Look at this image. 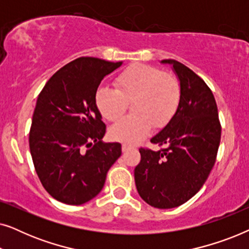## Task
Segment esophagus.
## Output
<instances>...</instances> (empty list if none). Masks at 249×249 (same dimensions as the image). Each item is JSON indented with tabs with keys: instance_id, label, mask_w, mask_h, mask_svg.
Segmentation results:
<instances>
[{
	"instance_id": "esophagus-1",
	"label": "esophagus",
	"mask_w": 249,
	"mask_h": 249,
	"mask_svg": "<svg viewBox=\"0 0 249 249\" xmlns=\"http://www.w3.org/2000/svg\"><path fill=\"white\" fill-rule=\"evenodd\" d=\"M129 148H130V147H129V146H128V145H125V144H124V145H122V152H124V153H125V152H127Z\"/></svg>"
}]
</instances>
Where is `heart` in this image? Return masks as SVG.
Instances as JSON below:
<instances>
[{
  "instance_id": "1",
  "label": "heart",
  "mask_w": 249,
  "mask_h": 249,
  "mask_svg": "<svg viewBox=\"0 0 249 249\" xmlns=\"http://www.w3.org/2000/svg\"><path fill=\"white\" fill-rule=\"evenodd\" d=\"M117 89L101 86L95 93V104L102 117L117 121L131 102L134 114L111 125L108 135L113 141L136 144L154 129L164 128L178 110L180 85L171 74L159 68L137 63L117 78Z\"/></svg>"
}]
</instances>
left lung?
I'll return each mask as SVG.
<instances>
[{"label":"left lung","mask_w":249,"mask_h":249,"mask_svg":"<svg viewBox=\"0 0 249 249\" xmlns=\"http://www.w3.org/2000/svg\"><path fill=\"white\" fill-rule=\"evenodd\" d=\"M170 64L180 85L172 120L151 139L164 149L141 148L135 168L139 196L156 209H172L192 198L206 181L220 145L221 125L212 91L202 78L176 60Z\"/></svg>","instance_id":"8db88e82"}]
</instances>
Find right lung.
I'll use <instances>...</instances> for the list:
<instances>
[{"label": "right lung", "mask_w": 249, "mask_h": 249, "mask_svg": "<svg viewBox=\"0 0 249 249\" xmlns=\"http://www.w3.org/2000/svg\"><path fill=\"white\" fill-rule=\"evenodd\" d=\"M121 64L79 57L57 70L38 95L30 154L44 188L59 202L81 205L93 199L120 158L121 144L102 141L105 124L95 93L102 79Z\"/></svg>", "instance_id": "1"}]
</instances>
